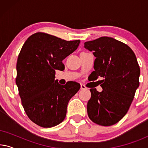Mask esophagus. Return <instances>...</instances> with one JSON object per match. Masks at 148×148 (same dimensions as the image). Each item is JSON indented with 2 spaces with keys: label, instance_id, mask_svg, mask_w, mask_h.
<instances>
[{
  "label": "esophagus",
  "instance_id": "1",
  "mask_svg": "<svg viewBox=\"0 0 148 148\" xmlns=\"http://www.w3.org/2000/svg\"><path fill=\"white\" fill-rule=\"evenodd\" d=\"M87 88L84 84H81V90H86Z\"/></svg>",
  "mask_w": 148,
  "mask_h": 148
}]
</instances>
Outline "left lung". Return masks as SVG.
<instances>
[{"label": "left lung", "instance_id": "left-lung-1", "mask_svg": "<svg viewBox=\"0 0 148 148\" xmlns=\"http://www.w3.org/2000/svg\"><path fill=\"white\" fill-rule=\"evenodd\" d=\"M96 57L92 79L101 77L103 90L90 89L87 105L89 118L102 126L116 124L127 114L139 86L140 69L130 47L110 37H101L84 43Z\"/></svg>", "mask_w": 148, "mask_h": 148}]
</instances>
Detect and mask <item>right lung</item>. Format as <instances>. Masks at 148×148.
<instances>
[{
    "label": "right lung",
    "mask_w": 148,
    "mask_h": 148,
    "mask_svg": "<svg viewBox=\"0 0 148 148\" xmlns=\"http://www.w3.org/2000/svg\"><path fill=\"white\" fill-rule=\"evenodd\" d=\"M80 40L66 41L38 32L24 43L17 62V84L22 105L30 120L44 128L56 126L65 118L70 99L80 84H58L56 70L64 68L62 60L77 48Z\"/></svg>",
    "instance_id": "1"
}]
</instances>
